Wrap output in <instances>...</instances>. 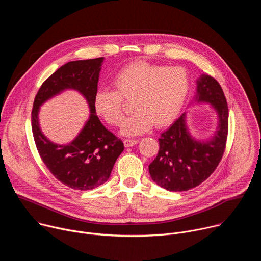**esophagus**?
Here are the masks:
<instances>
[{"label": "esophagus", "mask_w": 261, "mask_h": 261, "mask_svg": "<svg viewBox=\"0 0 261 261\" xmlns=\"http://www.w3.org/2000/svg\"><path fill=\"white\" fill-rule=\"evenodd\" d=\"M138 139H128V138H126V139H124V144H125V146L126 147H130V146H133L134 144H136V143H138Z\"/></svg>", "instance_id": "obj_1"}]
</instances>
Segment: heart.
Listing matches in <instances>:
<instances>
[{
    "instance_id": "heart-1",
    "label": "heart",
    "mask_w": 261,
    "mask_h": 261,
    "mask_svg": "<svg viewBox=\"0 0 261 261\" xmlns=\"http://www.w3.org/2000/svg\"><path fill=\"white\" fill-rule=\"evenodd\" d=\"M111 85L115 91L100 89L94 97L97 115L111 126H122L126 118L124 101H133L136 113L125 123L122 132L138 135L154 125L165 127L177 118L187 98L190 80L181 67L137 61L119 70Z\"/></svg>"
}]
</instances>
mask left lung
I'll list each match as a JSON object with an SVG mask.
<instances>
[{
	"label": "left lung",
	"mask_w": 261,
	"mask_h": 261,
	"mask_svg": "<svg viewBox=\"0 0 261 261\" xmlns=\"http://www.w3.org/2000/svg\"><path fill=\"white\" fill-rule=\"evenodd\" d=\"M196 101L213 104L219 116V129L207 142L191 137L182 114L159 138L160 150L148 165L152 179L168 191H188L197 187L216 170L226 147L228 105L220 84L202 75L197 81Z\"/></svg>",
	"instance_id": "left-lung-1"
}]
</instances>
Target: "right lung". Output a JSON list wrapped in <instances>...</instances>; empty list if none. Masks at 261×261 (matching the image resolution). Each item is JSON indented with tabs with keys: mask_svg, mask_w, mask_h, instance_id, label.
Masks as SVG:
<instances>
[{
	"mask_svg": "<svg viewBox=\"0 0 261 261\" xmlns=\"http://www.w3.org/2000/svg\"><path fill=\"white\" fill-rule=\"evenodd\" d=\"M103 58L73 61L59 68L41 85L32 109V131L43 163L62 184L74 190H92L104 184L124 151V143L107 130L95 115L94 97L98 90ZM65 88L80 90L90 105V119L79 136L66 146L49 142L38 124L39 106Z\"/></svg>",
	"mask_w": 261,
	"mask_h": 261,
	"instance_id": "right-lung-1",
	"label": "right lung"
}]
</instances>
